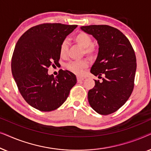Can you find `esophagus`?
Segmentation results:
<instances>
[{
  "instance_id": "1",
  "label": "esophagus",
  "mask_w": 151,
  "mask_h": 151,
  "mask_svg": "<svg viewBox=\"0 0 151 151\" xmlns=\"http://www.w3.org/2000/svg\"><path fill=\"white\" fill-rule=\"evenodd\" d=\"M84 78H82V77H80V76H78V77H77V80H78V82H81V81H82V80H84Z\"/></svg>"
}]
</instances>
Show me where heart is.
Returning a JSON list of instances; mask_svg holds the SVG:
<instances>
[{
	"label": "heart",
	"mask_w": 151,
	"mask_h": 151,
	"mask_svg": "<svg viewBox=\"0 0 151 151\" xmlns=\"http://www.w3.org/2000/svg\"><path fill=\"white\" fill-rule=\"evenodd\" d=\"M73 40L77 44L83 48L84 54L88 56H94L98 52V47L92 43V38L87 33L81 32L74 36ZM68 43L67 40H64L60 46L59 52L61 56H65L67 52ZM88 63L85 60L71 61L66 65V68L70 71L76 74H82L84 68L87 67Z\"/></svg>",
	"instance_id": "heart-1"
}]
</instances>
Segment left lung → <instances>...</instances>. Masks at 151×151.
<instances>
[{"instance_id":"1","label":"left lung","mask_w":151,"mask_h":151,"mask_svg":"<svg viewBox=\"0 0 151 151\" xmlns=\"http://www.w3.org/2000/svg\"><path fill=\"white\" fill-rule=\"evenodd\" d=\"M81 29L98 40L99 51L91 69L96 76H104L102 82L95 80L88 91L90 106L101 115H109L121 108L129 100L134 88L137 63L135 51L127 37L113 27L82 26Z\"/></svg>"}]
</instances>
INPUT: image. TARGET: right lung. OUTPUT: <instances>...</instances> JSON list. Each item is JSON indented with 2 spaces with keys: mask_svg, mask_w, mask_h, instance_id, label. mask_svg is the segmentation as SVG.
Masks as SVG:
<instances>
[{
  "mask_svg": "<svg viewBox=\"0 0 151 151\" xmlns=\"http://www.w3.org/2000/svg\"><path fill=\"white\" fill-rule=\"evenodd\" d=\"M78 25L43 23L32 27L20 36L12 58V72L18 88L30 106L40 111L60 106L77 82L72 72L60 69L54 78L50 66L59 63L61 43Z\"/></svg>",
  "mask_w": 151,
  "mask_h": 151,
  "instance_id": "add662e5",
  "label": "right lung"
}]
</instances>
